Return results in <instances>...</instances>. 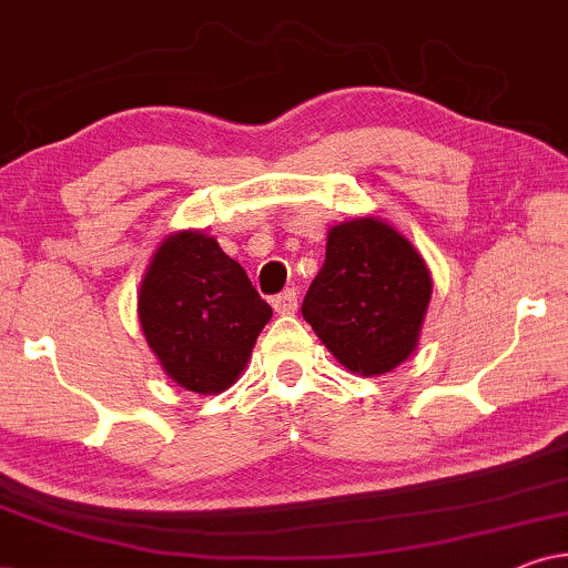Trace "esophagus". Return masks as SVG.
I'll return each mask as SVG.
<instances>
[{
  "mask_svg": "<svg viewBox=\"0 0 568 568\" xmlns=\"http://www.w3.org/2000/svg\"><path fill=\"white\" fill-rule=\"evenodd\" d=\"M271 305H274L278 315H294V310H297V292L286 290L278 294V297L271 300Z\"/></svg>",
  "mask_w": 568,
  "mask_h": 568,
  "instance_id": "1",
  "label": "esophagus"
}]
</instances>
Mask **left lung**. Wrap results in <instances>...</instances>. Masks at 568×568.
Masks as SVG:
<instances>
[{"instance_id": "obj_1", "label": "left lung", "mask_w": 568, "mask_h": 568, "mask_svg": "<svg viewBox=\"0 0 568 568\" xmlns=\"http://www.w3.org/2000/svg\"><path fill=\"white\" fill-rule=\"evenodd\" d=\"M429 302L432 274L414 243L379 216H356L328 230L302 317L341 367L377 377L416 352Z\"/></svg>"}]
</instances>
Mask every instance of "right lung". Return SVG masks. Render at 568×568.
<instances>
[{"label":"right lung","instance_id":"obj_1","mask_svg":"<svg viewBox=\"0 0 568 568\" xmlns=\"http://www.w3.org/2000/svg\"><path fill=\"white\" fill-rule=\"evenodd\" d=\"M136 315L162 372L183 390L216 395L243 375L274 313L216 237L178 230L144 271Z\"/></svg>","mask_w":568,"mask_h":568}]
</instances>
